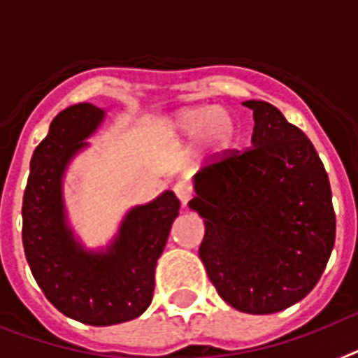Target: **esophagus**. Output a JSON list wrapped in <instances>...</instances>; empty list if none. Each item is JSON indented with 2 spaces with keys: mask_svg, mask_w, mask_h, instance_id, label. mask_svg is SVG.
<instances>
[{
  "mask_svg": "<svg viewBox=\"0 0 358 358\" xmlns=\"http://www.w3.org/2000/svg\"><path fill=\"white\" fill-rule=\"evenodd\" d=\"M173 192H176V196L179 197V201H181L182 205H186V203L192 199V196H194V192H192V186L188 185V182H185V181L176 182V185H173Z\"/></svg>",
  "mask_w": 358,
  "mask_h": 358,
  "instance_id": "34e87169",
  "label": "esophagus"
}]
</instances>
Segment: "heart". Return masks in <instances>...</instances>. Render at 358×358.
Wrapping results in <instances>:
<instances>
[{"instance_id": "obj_1", "label": "heart", "mask_w": 358, "mask_h": 358, "mask_svg": "<svg viewBox=\"0 0 358 358\" xmlns=\"http://www.w3.org/2000/svg\"><path fill=\"white\" fill-rule=\"evenodd\" d=\"M170 128L181 135H196L201 131V146L212 155L225 153L236 137V120L225 109L186 108L170 120Z\"/></svg>"}]
</instances>
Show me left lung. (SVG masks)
Returning <instances> with one entry per match:
<instances>
[{"mask_svg":"<svg viewBox=\"0 0 358 358\" xmlns=\"http://www.w3.org/2000/svg\"><path fill=\"white\" fill-rule=\"evenodd\" d=\"M252 146L227 152L194 177L188 203L205 221L199 258L229 306L271 315L317 285L335 245V210L326 168L302 129L264 100Z\"/></svg>","mask_w":358,"mask_h":358,"instance_id":"8db88e82","label":"left lung"}]
</instances>
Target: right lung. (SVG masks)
Wrapping results in <instances>:
<instances>
[{"label":"right lung","mask_w":358,"mask_h":358,"mask_svg":"<svg viewBox=\"0 0 358 358\" xmlns=\"http://www.w3.org/2000/svg\"><path fill=\"white\" fill-rule=\"evenodd\" d=\"M104 117V109L87 102L56 115L32 153L22 208L32 276L58 311L87 326H113L146 311L155 265L181 206L170 190L133 206L104 250H87L75 238L64 205V173Z\"/></svg>","instance_id":"obj_1"}]
</instances>
